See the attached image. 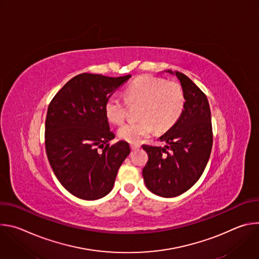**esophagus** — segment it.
<instances>
[{
    "mask_svg": "<svg viewBox=\"0 0 259 259\" xmlns=\"http://www.w3.org/2000/svg\"><path fill=\"white\" fill-rule=\"evenodd\" d=\"M131 150L132 151H135V150H137V149H139L140 147V144H138V143H131Z\"/></svg>",
    "mask_w": 259,
    "mask_h": 259,
    "instance_id": "esophagus-1",
    "label": "esophagus"
}]
</instances>
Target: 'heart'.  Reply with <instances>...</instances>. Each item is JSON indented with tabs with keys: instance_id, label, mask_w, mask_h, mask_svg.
<instances>
[{
	"instance_id": "obj_1",
	"label": "heart",
	"mask_w": 259,
	"mask_h": 259,
	"mask_svg": "<svg viewBox=\"0 0 259 259\" xmlns=\"http://www.w3.org/2000/svg\"><path fill=\"white\" fill-rule=\"evenodd\" d=\"M125 97L118 93L110 95L105 101L106 118L115 124H121L127 117L128 104L141 105L138 108L139 120L129 121L118 130L123 140L136 143L150 135L155 128L166 131L180 118L184 109V93L176 82L143 76L135 79L125 91Z\"/></svg>"
}]
</instances>
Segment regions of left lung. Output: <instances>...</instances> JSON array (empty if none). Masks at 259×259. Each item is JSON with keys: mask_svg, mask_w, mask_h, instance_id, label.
I'll list each match as a JSON object with an SVG mask.
<instances>
[{"mask_svg": "<svg viewBox=\"0 0 259 259\" xmlns=\"http://www.w3.org/2000/svg\"><path fill=\"white\" fill-rule=\"evenodd\" d=\"M175 75L186 98L182 115L160 137L167 145H142L149 156L142 170L145 186L165 198L181 195L199 180L213 143L211 112L205 93L184 73L175 71Z\"/></svg>", "mask_w": 259, "mask_h": 259, "instance_id": "1", "label": "left lung"}]
</instances>
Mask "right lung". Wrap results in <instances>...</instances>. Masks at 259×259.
<instances>
[{
    "label": "right lung",
    "mask_w": 259,
    "mask_h": 259,
    "mask_svg": "<svg viewBox=\"0 0 259 259\" xmlns=\"http://www.w3.org/2000/svg\"><path fill=\"white\" fill-rule=\"evenodd\" d=\"M130 78L80 73L48 106L45 146L49 163L62 187L80 199L106 196L130 154L127 141L109 144L115 133L109 129L104 109L106 99Z\"/></svg>",
    "instance_id": "obj_1"
}]
</instances>
